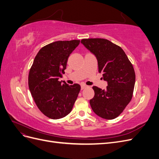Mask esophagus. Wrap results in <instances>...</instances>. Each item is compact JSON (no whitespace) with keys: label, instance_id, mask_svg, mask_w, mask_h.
Returning a JSON list of instances; mask_svg holds the SVG:
<instances>
[{"label":"esophagus","instance_id":"esophagus-1","mask_svg":"<svg viewBox=\"0 0 159 159\" xmlns=\"http://www.w3.org/2000/svg\"><path fill=\"white\" fill-rule=\"evenodd\" d=\"M86 88H87V85H81V89L83 90V89H84Z\"/></svg>","mask_w":159,"mask_h":159}]
</instances>
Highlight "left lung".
<instances>
[{
  "label": "left lung",
  "instance_id": "8db88e82",
  "mask_svg": "<svg viewBox=\"0 0 159 159\" xmlns=\"http://www.w3.org/2000/svg\"><path fill=\"white\" fill-rule=\"evenodd\" d=\"M81 43L95 56L98 71L107 81L105 89L92 88L95 95L89 101L91 109L102 118H116L133 97L135 83L133 66L121 48L107 39L88 38Z\"/></svg>",
  "mask_w": 159,
  "mask_h": 159
}]
</instances>
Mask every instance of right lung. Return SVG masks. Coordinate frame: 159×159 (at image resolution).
<instances>
[{"label": "right lung", "instance_id": "1", "mask_svg": "<svg viewBox=\"0 0 159 159\" xmlns=\"http://www.w3.org/2000/svg\"><path fill=\"white\" fill-rule=\"evenodd\" d=\"M80 40L56 41L39 50L28 75V86L40 111L46 117L58 119L68 115L78 98L80 85L60 81L71 53Z\"/></svg>", "mask_w": 159, "mask_h": 159}]
</instances>
